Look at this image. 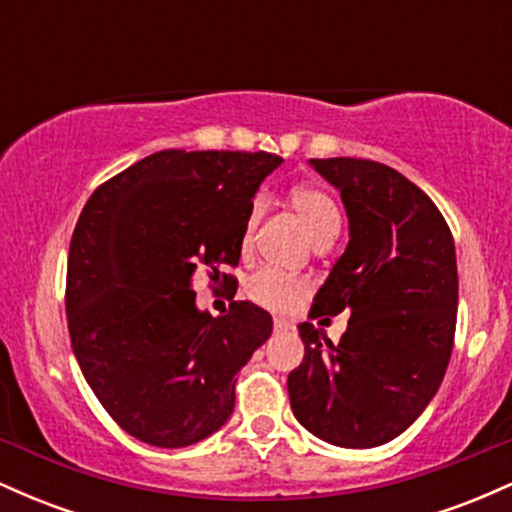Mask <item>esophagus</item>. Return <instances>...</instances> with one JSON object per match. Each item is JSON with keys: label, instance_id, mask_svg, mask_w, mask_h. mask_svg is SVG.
I'll return each instance as SVG.
<instances>
[{"label": "esophagus", "instance_id": "obj_1", "mask_svg": "<svg viewBox=\"0 0 512 512\" xmlns=\"http://www.w3.org/2000/svg\"><path fill=\"white\" fill-rule=\"evenodd\" d=\"M291 327L289 320H284V317H274V330L276 332H286Z\"/></svg>", "mask_w": 512, "mask_h": 512}]
</instances>
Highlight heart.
Returning <instances> with one entry per match:
<instances>
[{"mask_svg": "<svg viewBox=\"0 0 512 512\" xmlns=\"http://www.w3.org/2000/svg\"><path fill=\"white\" fill-rule=\"evenodd\" d=\"M289 202L293 211L298 214V219L303 221L305 231L310 233V238L315 243L325 238H334L339 233V223H342V216H339L337 204L334 199L327 195L322 187L315 185H298L293 187ZM262 199H257L252 204L248 221H245L243 228V240H240V248L248 250L252 243V236H255L257 223L262 219ZM308 293V281L301 279V276H289L281 274L276 269H260V272L250 274L245 279V296L250 298L255 305H262V308L274 310V313H284V310H291L301 298Z\"/></svg>", "mask_w": 512, "mask_h": 512, "instance_id": "heart-1", "label": "heart"}]
</instances>
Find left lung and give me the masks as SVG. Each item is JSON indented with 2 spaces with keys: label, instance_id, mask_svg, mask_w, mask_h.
I'll use <instances>...</instances> for the list:
<instances>
[{
  "label": "left lung",
  "instance_id": "1",
  "mask_svg": "<svg viewBox=\"0 0 512 512\" xmlns=\"http://www.w3.org/2000/svg\"><path fill=\"white\" fill-rule=\"evenodd\" d=\"M349 214V248L317 291L313 315L351 310L339 339L298 325L301 366L289 373L293 416L339 448H375L419 419L455 344V240L414 182L368 158H310Z\"/></svg>",
  "mask_w": 512,
  "mask_h": 512
}]
</instances>
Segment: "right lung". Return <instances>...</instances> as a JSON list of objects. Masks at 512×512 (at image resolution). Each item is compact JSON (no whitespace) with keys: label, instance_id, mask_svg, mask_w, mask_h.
<instances>
[{"label":"right lung","instance_id":"1","mask_svg":"<svg viewBox=\"0 0 512 512\" xmlns=\"http://www.w3.org/2000/svg\"><path fill=\"white\" fill-rule=\"evenodd\" d=\"M281 161L166 149L88 197L69 245V337L86 383L129 436L185 448L231 416L238 370L269 339L272 315L250 301L199 313L192 276L238 286L221 269L238 267L252 197Z\"/></svg>","mask_w":512,"mask_h":512}]
</instances>
